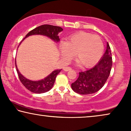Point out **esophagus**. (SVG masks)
<instances>
[{
  "instance_id": "obj_1",
  "label": "esophagus",
  "mask_w": 131,
  "mask_h": 131,
  "mask_svg": "<svg viewBox=\"0 0 131 131\" xmlns=\"http://www.w3.org/2000/svg\"><path fill=\"white\" fill-rule=\"evenodd\" d=\"M63 69L64 71H69L71 70L72 69H71V68H70V67H64Z\"/></svg>"
}]
</instances>
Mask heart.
I'll use <instances>...</instances> for the list:
<instances>
[{"instance_id":"1","label":"heart","mask_w":131,"mask_h":131,"mask_svg":"<svg viewBox=\"0 0 131 131\" xmlns=\"http://www.w3.org/2000/svg\"><path fill=\"white\" fill-rule=\"evenodd\" d=\"M61 56L68 62L74 56L84 67H92L98 62L104 51V43L99 36L80 32L72 35L59 45Z\"/></svg>"}]
</instances>
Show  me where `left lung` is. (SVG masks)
Returning <instances> with one entry per match:
<instances>
[{"mask_svg": "<svg viewBox=\"0 0 131 131\" xmlns=\"http://www.w3.org/2000/svg\"><path fill=\"white\" fill-rule=\"evenodd\" d=\"M112 64L111 49L107 42L102 58L92 68L79 72L78 79L71 84L72 89L81 95H89L99 91L108 78Z\"/></svg>", "mask_w": 131, "mask_h": 131, "instance_id": "1", "label": "left lung"}]
</instances>
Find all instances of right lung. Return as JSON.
I'll use <instances>...</instances> for the list:
<instances>
[{
  "label": "right lung",
  "mask_w": 131,
  "mask_h": 131,
  "mask_svg": "<svg viewBox=\"0 0 131 131\" xmlns=\"http://www.w3.org/2000/svg\"><path fill=\"white\" fill-rule=\"evenodd\" d=\"M63 30V29L59 26L44 24V25L40 26L29 32L26 35V37L24 38L23 40L26 38L29 37V36L39 35L47 36L48 38H50L56 42H58L60 41V38L58 36V34ZM21 42L20 43H21ZM15 67H16L17 72L18 73V75L20 81L24 85V86L33 93L39 94L45 93V92L49 91L50 89H51L55 82L56 78L62 70V69H56V70L53 71L51 74H50L43 79L38 80V81H32V80L26 78L20 72L18 68H17L16 60H15Z\"/></svg>",
  "instance_id": "right-lung-1"
}]
</instances>
